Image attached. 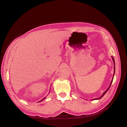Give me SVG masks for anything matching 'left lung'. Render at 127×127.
<instances>
[{
	"label": "left lung",
	"mask_w": 127,
	"mask_h": 127,
	"mask_svg": "<svg viewBox=\"0 0 127 127\" xmlns=\"http://www.w3.org/2000/svg\"><path fill=\"white\" fill-rule=\"evenodd\" d=\"M112 60H113V63H114V64H115V60H114V59H113V57L112 56ZM115 66H114V74H115ZM114 74H113V78H112V81H111V84H110V86H109V87H108V89L106 90V91L104 92V93H103V94L102 95V96H101V97H100L99 98H96V99H94V100H97V99H101V98L103 96V95H104L105 94H106V92L108 91V89H110V86H111V84H112V81H113V77H114Z\"/></svg>",
	"instance_id": "left-lung-1"
}]
</instances>
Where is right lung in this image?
<instances>
[{
    "label": "right lung",
    "instance_id": "obj_1",
    "mask_svg": "<svg viewBox=\"0 0 127 127\" xmlns=\"http://www.w3.org/2000/svg\"><path fill=\"white\" fill-rule=\"evenodd\" d=\"M45 97H44V99H42V100H40V101H39V102H40V101H42V100H44V99H45Z\"/></svg>",
    "mask_w": 127,
    "mask_h": 127
}]
</instances>
